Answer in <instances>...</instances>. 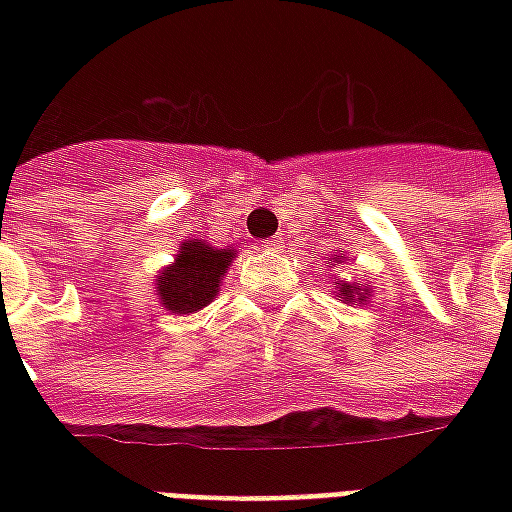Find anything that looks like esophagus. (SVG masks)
Here are the masks:
<instances>
[{
  "mask_svg": "<svg viewBox=\"0 0 512 512\" xmlns=\"http://www.w3.org/2000/svg\"><path fill=\"white\" fill-rule=\"evenodd\" d=\"M266 249L268 252H279V249H282V238H279V235H274L271 241H266Z\"/></svg>",
  "mask_w": 512,
  "mask_h": 512,
  "instance_id": "34e87169",
  "label": "esophagus"
}]
</instances>
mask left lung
I'll list each match as a JSON object with an SVG mask.
<instances>
[{
	"label": "left lung",
	"mask_w": 512,
	"mask_h": 512,
	"mask_svg": "<svg viewBox=\"0 0 512 512\" xmlns=\"http://www.w3.org/2000/svg\"><path fill=\"white\" fill-rule=\"evenodd\" d=\"M340 260H343L340 255L332 257V263H340ZM337 288H340V301H345V304H351V301L362 304V301H367V296H370V290L362 288L359 282L351 285V282H343V279H340V282H337Z\"/></svg>",
	"instance_id": "8db88e82"
}]
</instances>
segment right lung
Wrapping results in <instances>:
<instances>
[{
  "mask_svg": "<svg viewBox=\"0 0 512 512\" xmlns=\"http://www.w3.org/2000/svg\"><path fill=\"white\" fill-rule=\"evenodd\" d=\"M235 249H216L200 238L183 241L175 263L156 277V296L169 312L189 315L208 307L219 293L222 277L233 263Z\"/></svg>",
  "mask_w": 512,
  "mask_h": 512,
  "instance_id": "right-lung-1",
  "label": "right lung"
}]
</instances>
